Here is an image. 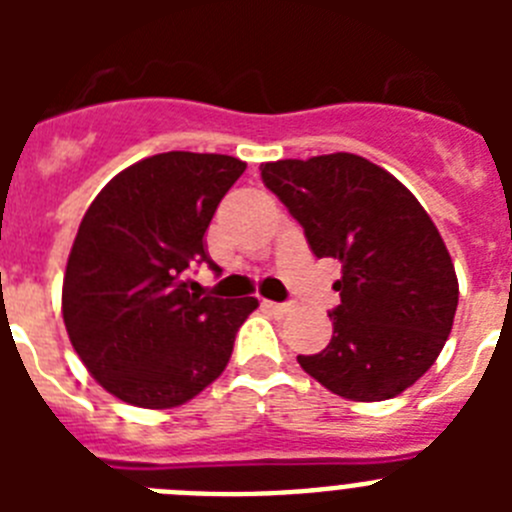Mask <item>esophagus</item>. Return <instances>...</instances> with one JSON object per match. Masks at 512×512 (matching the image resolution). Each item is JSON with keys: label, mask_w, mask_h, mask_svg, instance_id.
Segmentation results:
<instances>
[{"label": "esophagus", "mask_w": 512, "mask_h": 512, "mask_svg": "<svg viewBox=\"0 0 512 512\" xmlns=\"http://www.w3.org/2000/svg\"><path fill=\"white\" fill-rule=\"evenodd\" d=\"M264 307L269 312H274V315H284V312H289V305L287 302H271V300H264Z\"/></svg>", "instance_id": "esophagus-1"}]
</instances>
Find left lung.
<instances>
[{
    "label": "left lung",
    "instance_id": "1",
    "mask_svg": "<svg viewBox=\"0 0 512 512\" xmlns=\"http://www.w3.org/2000/svg\"><path fill=\"white\" fill-rule=\"evenodd\" d=\"M261 179L305 228L312 253L341 261L333 338L320 354L297 356L302 369L356 402L408 390L438 359L459 305L428 212L390 171L354 153L271 161Z\"/></svg>",
    "mask_w": 512,
    "mask_h": 512
}]
</instances>
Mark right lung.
<instances>
[{
    "label": "right lung",
    "mask_w": 512,
    "mask_h": 512,
    "mask_svg": "<svg viewBox=\"0 0 512 512\" xmlns=\"http://www.w3.org/2000/svg\"><path fill=\"white\" fill-rule=\"evenodd\" d=\"M246 171L241 158L169 151L128 166L94 197L66 264L63 323L94 379L135 408L184 405L215 382L256 297L202 295L217 269L205 233Z\"/></svg>",
    "instance_id": "add662e5"
}]
</instances>
